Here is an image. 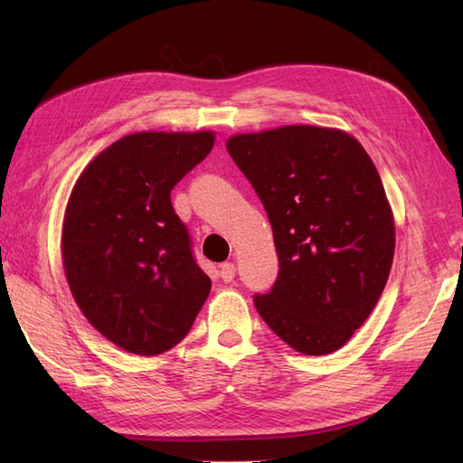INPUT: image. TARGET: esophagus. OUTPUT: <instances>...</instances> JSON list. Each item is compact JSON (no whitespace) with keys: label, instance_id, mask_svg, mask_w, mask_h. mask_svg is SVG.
Listing matches in <instances>:
<instances>
[{"label":"esophagus","instance_id":"esophagus-1","mask_svg":"<svg viewBox=\"0 0 463 463\" xmlns=\"http://www.w3.org/2000/svg\"><path fill=\"white\" fill-rule=\"evenodd\" d=\"M219 274H221L222 282H231L234 279V264L232 262H222Z\"/></svg>","mask_w":463,"mask_h":463}]
</instances>
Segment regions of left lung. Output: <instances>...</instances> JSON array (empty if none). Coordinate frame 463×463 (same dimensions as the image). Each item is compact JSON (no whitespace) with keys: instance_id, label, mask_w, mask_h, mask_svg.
<instances>
[{"instance_id":"8db88e82","label":"left lung","mask_w":463,"mask_h":463,"mask_svg":"<svg viewBox=\"0 0 463 463\" xmlns=\"http://www.w3.org/2000/svg\"><path fill=\"white\" fill-rule=\"evenodd\" d=\"M226 149L264 204L279 254L274 287L254 294V307L297 352L342 348L394 260V216L376 166L348 133L312 125L234 135Z\"/></svg>"}]
</instances>
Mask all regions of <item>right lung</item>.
<instances>
[{
	"label": "right lung",
	"instance_id": "add662e5",
	"mask_svg": "<svg viewBox=\"0 0 463 463\" xmlns=\"http://www.w3.org/2000/svg\"><path fill=\"white\" fill-rule=\"evenodd\" d=\"M213 145L211 131L127 135L87 165L69 196V288L93 328L127 352L176 346L209 297L171 191Z\"/></svg>",
	"mask_w": 463,
	"mask_h": 463
}]
</instances>
